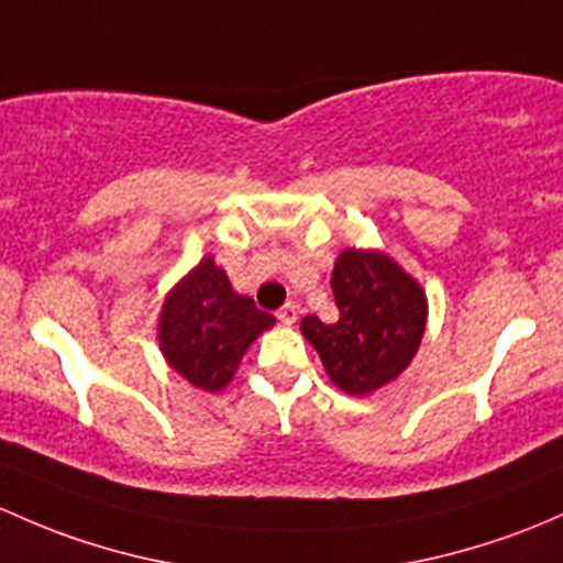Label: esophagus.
<instances>
[{
    "mask_svg": "<svg viewBox=\"0 0 563 563\" xmlns=\"http://www.w3.org/2000/svg\"><path fill=\"white\" fill-rule=\"evenodd\" d=\"M277 321L288 323V327H291V323L297 321V305H294V301H286V305L277 310Z\"/></svg>",
    "mask_w": 563,
    "mask_h": 563,
    "instance_id": "1",
    "label": "esophagus"
}]
</instances>
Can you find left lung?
I'll return each mask as SVG.
<instances>
[{"label":"left lung","instance_id":"1","mask_svg":"<svg viewBox=\"0 0 563 563\" xmlns=\"http://www.w3.org/2000/svg\"><path fill=\"white\" fill-rule=\"evenodd\" d=\"M340 321L307 316L301 334L345 394H369L407 369L426 329V297L407 272L375 251H345L331 272Z\"/></svg>","mask_w":563,"mask_h":563}]
</instances>
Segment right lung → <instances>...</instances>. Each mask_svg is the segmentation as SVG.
Returning a JSON list of instances; mask_svg holds the SVG:
<instances>
[{
	"instance_id": "right-lung-1",
	"label": "right lung",
	"mask_w": 563,
	"mask_h": 563,
	"mask_svg": "<svg viewBox=\"0 0 563 563\" xmlns=\"http://www.w3.org/2000/svg\"><path fill=\"white\" fill-rule=\"evenodd\" d=\"M272 323L269 312L234 294L227 272L205 258L167 297L158 340L173 369L191 386L218 390L232 380L247 345Z\"/></svg>"
}]
</instances>
